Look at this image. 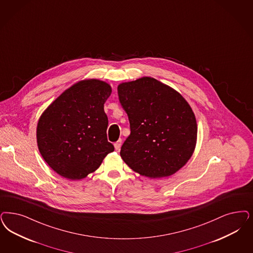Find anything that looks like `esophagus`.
<instances>
[{
	"instance_id": "obj_1",
	"label": "esophagus",
	"mask_w": 253,
	"mask_h": 253,
	"mask_svg": "<svg viewBox=\"0 0 253 253\" xmlns=\"http://www.w3.org/2000/svg\"><path fill=\"white\" fill-rule=\"evenodd\" d=\"M122 139L118 140L115 144H114V147H115V149L116 150H120L121 148H122Z\"/></svg>"
}]
</instances>
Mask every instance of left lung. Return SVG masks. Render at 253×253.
Listing matches in <instances>:
<instances>
[{
    "label": "left lung",
    "mask_w": 253,
    "mask_h": 253,
    "mask_svg": "<svg viewBox=\"0 0 253 253\" xmlns=\"http://www.w3.org/2000/svg\"><path fill=\"white\" fill-rule=\"evenodd\" d=\"M118 94L131 129L121 149L125 164L150 178L183 167L195 148L197 123L182 95L148 77L120 84Z\"/></svg>",
    "instance_id": "left-lung-1"
}]
</instances>
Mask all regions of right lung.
Masks as SVG:
<instances>
[{
    "mask_svg": "<svg viewBox=\"0 0 253 253\" xmlns=\"http://www.w3.org/2000/svg\"><path fill=\"white\" fill-rule=\"evenodd\" d=\"M111 92L105 81L82 80L64 90L41 115L37 145L57 174L71 180L82 179L114 151L107 141L108 119L104 110Z\"/></svg>",
    "mask_w": 253,
    "mask_h": 253,
    "instance_id": "obj_1",
    "label": "right lung"
}]
</instances>
